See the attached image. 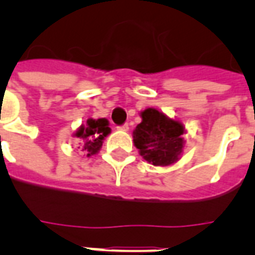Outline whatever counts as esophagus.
Wrapping results in <instances>:
<instances>
[{
    "label": "esophagus",
    "instance_id": "obj_1",
    "mask_svg": "<svg viewBox=\"0 0 255 255\" xmlns=\"http://www.w3.org/2000/svg\"><path fill=\"white\" fill-rule=\"evenodd\" d=\"M120 129H122V131H126L127 132L128 129H129V127H128V124H123V126H122V127H119Z\"/></svg>",
    "mask_w": 255,
    "mask_h": 255
}]
</instances>
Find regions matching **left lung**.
Instances as JSON below:
<instances>
[{
    "label": "left lung",
    "instance_id": "8db88e82",
    "mask_svg": "<svg viewBox=\"0 0 255 255\" xmlns=\"http://www.w3.org/2000/svg\"><path fill=\"white\" fill-rule=\"evenodd\" d=\"M140 116L141 123L133 131V144L140 156L156 167H168L180 160L185 145L184 124L156 108H147Z\"/></svg>",
    "mask_w": 255,
    "mask_h": 255
}]
</instances>
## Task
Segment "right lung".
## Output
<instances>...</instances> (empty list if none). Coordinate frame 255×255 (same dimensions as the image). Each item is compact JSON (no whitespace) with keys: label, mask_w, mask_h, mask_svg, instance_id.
Segmentation results:
<instances>
[{"label":"right lung","mask_w":255,"mask_h":255,"mask_svg":"<svg viewBox=\"0 0 255 255\" xmlns=\"http://www.w3.org/2000/svg\"><path fill=\"white\" fill-rule=\"evenodd\" d=\"M108 120L102 118V119H90L86 122V124H82L78 128L74 136H77L83 143V149L87 153V156L96 155L100 151L103 145V140L107 137V135L111 132V128L108 127Z\"/></svg>","instance_id":"1"}]
</instances>
